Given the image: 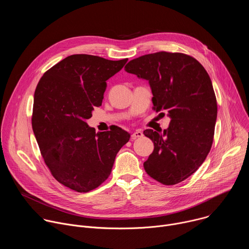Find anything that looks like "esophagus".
Returning <instances> with one entry per match:
<instances>
[{
  "instance_id": "34e87169",
  "label": "esophagus",
  "mask_w": 249,
  "mask_h": 249,
  "mask_svg": "<svg viewBox=\"0 0 249 249\" xmlns=\"http://www.w3.org/2000/svg\"><path fill=\"white\" fill-rule=\"evenodd\" d=\"M142 136H143V132H142L141 130H136L134 133H132L131 138H132L133 140H135V139H137V138H141Z\"/></svg>"
}]
</instances>
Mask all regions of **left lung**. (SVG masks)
Returning <instances> with one entry per match:
<instances>
[{"instance_id":"left-lung-1","label":"left lung","mask_w":249,"mask_h":249,"mask_svg":"<svg viewBox=\"0 0 249 249\" xmlns=\"http://www.w3.org/2000/svg\"><path fill=\"white\" fill-rule=\"evenodd\" d=\"M125 71L149 82L154 109L171 119L163 131H144L155 146L146 172L164 185L183 181L204 162L214 139L218 107L208 73L191 56L163 51L131 60Z\"/></svg>"}]
</instances>
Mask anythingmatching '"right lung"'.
Returning <instances> with one entry per match:
<instances>
[{
	"label": "right lung",
	"mask_w": 249,
	"mask_h": 249,
	"mask_svg": "<svg viewBox=\"0 0 249 249\" xmlns=\"http://www.w3.org/2000/svg\"><path fill=\"white\" fill-rule=\"evenodd\" d=\"M127 61L71 55L49 69L35 89L34 136L52 175L70 189L89 192L104 182L130 139L119 127L96 134L87 123L102 103L106 81Z\"/></svg>",
	"instance_id": "obj_1"
}]
</instances>
